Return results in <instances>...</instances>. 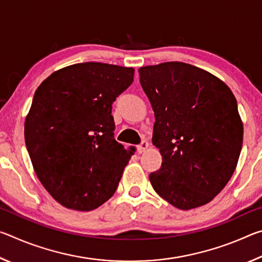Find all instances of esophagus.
I'll return each mask as SVG.
<instances>
[{"mask_svg": "<svg viewBox=\"0 0 262 262\" xmlns=\"http://www.w3.org/2000/svg\"><path fill=\"white\" fill-rule=\"evenodd\" d=\"M148 147H149V143L147 141H142L141 142V144L140 145H137V152L139 154H142V152H144L145 150L148 149Z\"/></svg>", "mask_w": 262, "mask_h": 262, "instance_id": "1", "label": "esophagus"}]
</instances>
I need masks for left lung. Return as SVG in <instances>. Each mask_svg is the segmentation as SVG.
I'll use <instances>...</instances> for the list:
<instances>
[{
    "label": "left lung",
    "mask_w": 262,
    "mask_h": 262,
    "mask_svg": "<svg viewBox=\"0 0 262 262\" xmlns=\"http://www.w3.org/2000/svg\"><path fill=\"white\" fill-rule=\"evenodd\" d=\"M139 74L155 113L152 144L163 159L150 183L178 209L207 205L231 179L241 155L244 128L232 91L184 62L145 66Z\"/></svg>",
    "instance_id": "1"
}]
</instances>
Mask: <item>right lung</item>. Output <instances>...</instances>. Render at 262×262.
Returning a JSON list of instances; mask_svg holds the SVG:
<instances>
[{
  "instance_id": "add662e5",
  "label": "right lung",
  "mask_w": 262,
  "mask_h": 262,
  "mask_svg": "<svg viewBox=\"0 0 262 262\" xmlns=\"http://www.w3.org/2000/svg\"><path fill=\"white\" fill-rule=\"evenodd\" d=\"M134 68L85 62L50 75L25 119L26 148L43 187L68 209L90 211L118 188L132 155L114 140L112 104Z\"/></svg>"
}]
</instances>
